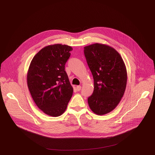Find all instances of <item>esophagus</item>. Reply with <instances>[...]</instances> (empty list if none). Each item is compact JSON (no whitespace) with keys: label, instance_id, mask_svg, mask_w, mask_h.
Returning a JSON list of instances; mask_svg holds the SVG:
<instances>
[{"label":"esophagus","instance_id":"34e87169","mask_svg":"<svg viewBox=\"0 0 155 155\" xmlns=\"http://www.w3.org/2000/svg\"><path fill=\"white\" fill-rule=\"evenodd\" d=\"M81 86H77V87H76V89H77V90L78 91H80V90H81Z\"/></svg>","mask_w":155,"mask_h":155}]
</instances>
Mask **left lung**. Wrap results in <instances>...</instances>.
<instances>
[{
    "mask_svg": "<svg viewBox=\"0 0 155 155\" xmlns=\"http://www.w3.org/2000/svg\"><path fill=\"white\" fill-rule=\"evenodd\" d=\"M94 79V91L87 102L92 111L102 115L112 112L123 97L127 83L125 64L114 48L102 43L84 47Z\"/></svg>",
    "mask_w": 155,
    "mask_h": 155,
    "instance_id": "8db88e82",
    "label": "left lung"
}]
</instances>
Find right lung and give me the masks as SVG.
I'll return each mask as SVG.
<instances>
[{
	"instance_id": "obj_1",
	"label": "right lung",
	"mask_w": 155,
	"mask_h": 155,
	"mask_svg": "<svg viewBox=\"0 0 155 155\" xmlns=\"http://www.w3.org/2000/svg\"><path fill=\"white\" fill-rule=\"evenodd\" d=\"M73 48L54 44L40 50L31 62L27 83L36 105L45 114L61 115L73 94L65 64Z\"/></svg>"
}]
</instances>
